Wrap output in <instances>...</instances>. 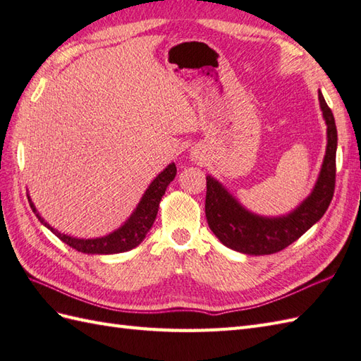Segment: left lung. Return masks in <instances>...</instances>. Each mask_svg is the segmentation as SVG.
<instances>
[{"label": "left lung", "instance_id": "left-lung-1", "mask_svg": "<svg viewBox=\"0 0 361 361\" xmlns=\"http://www.w3.org/2000/svg\"><path fill=\"white\" fill-rule=\"evenodd\" d=\"M319 106L327 125V148L322 173L312 195L296 210L283 218H261L239 205L218 180L207 176L205 216L208 227L219 241L247 255H270L281 252L295 243L317 221L323 218L335 191V154H337V126L331 108L318 91Z\"/></svg>", "mask_w": 361, "mask_h": 361}]
</instances>
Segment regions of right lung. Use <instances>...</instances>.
I'll return each mask as SVG.
<instances>
[{
  "mask_svg": "<svg viewBox=\"0 0 361 361\" xmlns=\"http://www.w3.org/2000/svg\"><path fill=\"white\" fill-rule=\"evenodd\" d=\"M176 165L170 164L165 170L160 173L157 178L151 182V185L143 195L140 204L135 208V212L131 214V218L125 222V226L116 230L114 233L103 238H95V239H77L71 238L68 235H63L60 231L54 230L49 224L44 222V219L39 218L37 213L34 204L30 202V208L37 214L39 222L44 224V226L49 228L55 236L60 238L63 243H66L69 247L75 248V250L82 253H91V255H111V253H122L128 252L131 248L137 247L143 238L147 236L149 228L153 227V222L157 216L159 210V202L162 196L165 195V190L168 187L174 176H176ZM30 201V199H29Z\"/></svg>",
  "mask_w": 361,
  "mask_h": 361,
  "instance_id": "1",
  "label": "right lung"
}]
</instances>
